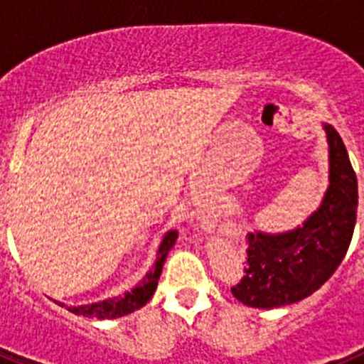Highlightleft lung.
<instances>
[{
  "label": "left lung",
  "mask_w": 364,
  "mask_h": 364,
  "mask_svg": "<svg viewBox=\"0 0 364 364\" xmlns=\"http://www.w3.org/2000/svg\"><path fill=\"white\" fill-rule=\"evenodd\" d=\"M330 186L323 202L302 226L284 233L247 235L244 277L231 288L252 308H279L317 291L345 259L358 218V176L346 147L332 125L324 124Z\"/></svg>",
  "instance_id": "1"
}]
</instances>
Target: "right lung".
Segmentation results:
<instances>
[{
	"label": "right lung",
	"instance_id": "add662e5",
	"mask_svg": "<svg viewBox=\"0 0 364 364\" xmlns=\"http://www.w3.org/2000/svg\"><path fill=\"white\" fill-rule=\"evenodd\" d=\"M176 233L175 230L167 231L164 235L162 242L159 246V252H156V260H154L153 268L146 273V277L138 282L131 291H125L124 295H118V297L105 299V301L92 302V304H83V306H69L67 310L73 311L76 315H83V317H96V319H117V317H124L127 314H133L134 310L142 308L144 304H147L151 297H153L154 290H156V284H159L160 273H162V266L166 262V257L169 253L173 246L176 242ZM58 302V301H54ZM60 306H65L63 302H58Z\"/></svg>",
	"mask_w": 364,
	"mask_h": 364
}]
</instances>
